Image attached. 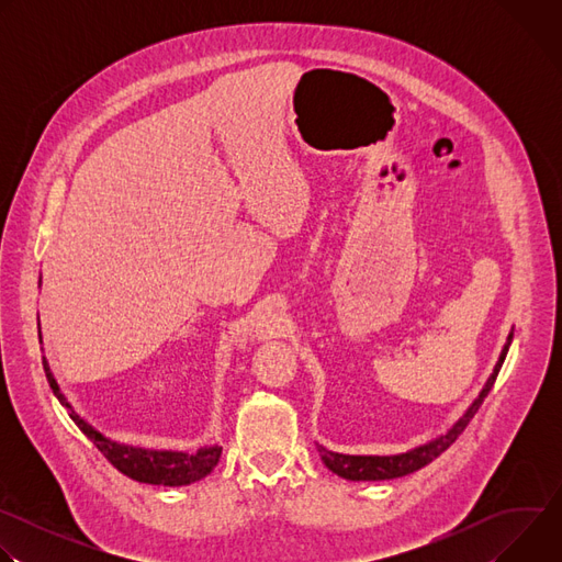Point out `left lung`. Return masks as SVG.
I'll return each mask as SVG.
<instances>
[{"label":"left lung","mask_w":562,"mask_h":562,"mask_svg":"<svg viewBox=\"0 0 562 562\" xmlns=\"http://www.w3.org/2000/svg\"><path fill=\"white\" fill-rule=\"evenodd\" d=\"M512 338H514V336L509 334L507 345H505V349H503V353H501V360H498V364H496L492 378L487 380L485 389L480 391L475 403L469 407V412L456 423V427H453L447 436H440L438 440H434V442H429V445H423V447H418V449H412V451L400 453V456H345V453H334V451H329V449L317 445V451H319V456H323L325 464H327L334 473H338V475H342V477H347V480H391V477L407 475V473H414V471L427 467L431 460H436L442 451H447V449L458 440V436L467 429L469 420L475 416V412L480 409V405L485 403V397H487V393L492 391V386H494V382H496V378H498V371H501V367H503V362H505V356H507V351H509Z\"/></svg>","instance_id":"obj_1"}]
</instances>
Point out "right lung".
I'll return each mask as SVG.
<instances>
[{"mask_svg":"<svg viewBox=\"0 0 562 562\" xmlns=\"http://www.w3.org/2000/svg\"><path fill=\"white\" fill-rule=\"evenodd\" d=\"M44 371H46L53 393L57 395V400L64 407H68L66 397L59 393V386H57L55 378L50 375L46 360H44ZM68 414L75 420V425L85 431V436L104 453V458L117 471L137 480V483L165 485V487L191 485V483H195V480L211 473V469L217 464L220 453H222V447H206V449H198L195 453H184V451H150V449L120 445V442L104 438L93 427H89L75 412H70V407H68Z\"/></svg>","mask_w":562,"mask_h":562,"instance_id":"1","label":"right lung"}]
</instances>
